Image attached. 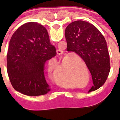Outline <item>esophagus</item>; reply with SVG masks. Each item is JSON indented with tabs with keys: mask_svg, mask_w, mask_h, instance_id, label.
Segmentation results:
<instances>
[{
	"mask_svg": "<svg viewBox=\"0 0 120 120\" xmlns=\"http://www.w3.org/2000/svg\"><path fill=\"white\" fill-rule=\"evenodd\" d=\"M57 53L58 55H61V54L63 53V52L60 50V49H58V50H57Z\"/></svg>",
	"mask_w": 120,
	"mask_h": 120,
	"instance_id": "1",
	"label": "esophagus"
}]
</instances>
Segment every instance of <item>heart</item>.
<instances>
[{
    "label": "heart",
    "instance_id": "b5f03b06",
    "mask_svg": "<svg viewBox=\"0 0 120 120\" xmlns=\"http://www.w3.org/2000/svg\"><path fill=\"white\" fill-rule=\"evenodd\" d=\"M69 75H70V73H69L68 71L67 70L66 66H63L60 74L57 77H56V81L60 85L63 86H66V83H67L68 81V78Z\"/></svg>",
    "mask_w": 120,
    "mask_h": 120
}]
</instances>
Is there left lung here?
I'll return each instance as SVG.
<instances>
[{
	"label": "left lung",
	"instance_id": "8db88e82",
	"mask_svg": "<svg viewBox=\"0 0 120 120\" xmlns=\"http://www.w3.org/2000/svg\"><path fill=\"white\" fill-rule=\"evenodd\" d=\"M65 37L67 50L79 56L92 75L94 86L89 92L97 90L105 83L110 71L107 43L96 27L86 21H74L67 26Z\"/></svg>",
	"mask_w": 120,
	"mask_h": 120
}]
</instances>
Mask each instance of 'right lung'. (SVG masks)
<instances>
[{"label":"right lung","instance_id":"1","mask_svg":"<svg viewBox=\"0 0 120 120\" xmlns=\"http://www.w3.org/2000/svg\"><path fill=\"white\" fill-rule=\"evenodd\" d=\"M56 55L44 26L35 22L20 26L11 38L7 54V71L14 89L30 96L50 91L43 71L46 61Z\"/></svg>","mask_w":120,"mask_h":120}]
</instances>
